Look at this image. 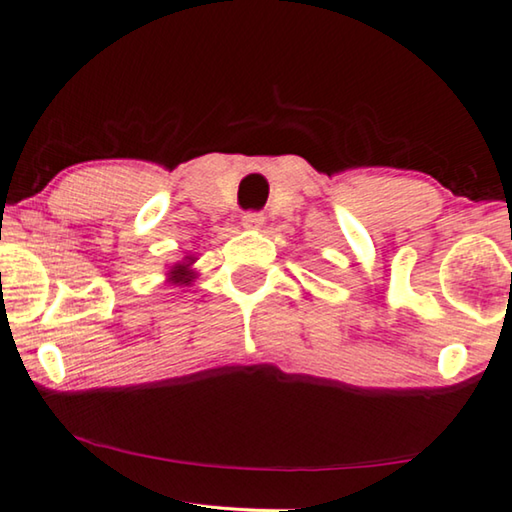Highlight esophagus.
I'll use <instances>...</instances> for the list:
<instances>
[{
	"label": "esophagus",
	"instance_id": "1",
	"mask_svg": "<svg viewBox=\"0 0 512 512\" xmlns=\"http://www.w3.org/2000/svg\"><path fill=\"white\" fill-rule=\"evenodd\" d=\"M264 225V215L259 211H248L243 215V227L246 229H259Z\"/></svg>",
	"mask_w": 512,
	"mask_h": 512
}]
</instances>
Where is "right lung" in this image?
<instances>
[{"mask_svg": "<svg viewBox=\"0 0 512 512\" xmlns=\"http://www.w3.org/2000/svg\"><path fill=\"white\" fill-rule=\"evenodd\" d=\"M171 280H176V283H187V276H190V273H187V269H185V264H178V266H174V271H171Z\"/></svg>", "mask_w": 512, "mask_h": 512, "instance_id": "add662e5", "label": "right lung"}]
</instances>
